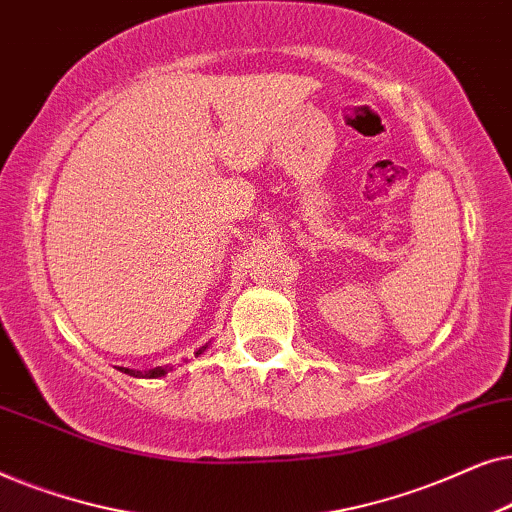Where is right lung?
<instances>
[{
  "instance_id": "right-lung-1",
  "label": "right lung",
  "mask_w": 512,
  "mask_h": 512,
  "mask_svg": "<svg viewBox=\"0 0 512 512\" xmlns=\"http://www.w3.org/2000/svg\"><path fill=\"white\" fill-rule=\"evenodd\" d=\"M205 349H207V345L205 347H200L198 349V352H195V354H202V352H205ZM123 370V373L125 375H132V377H149V380H153V377H163V375H167V373H170V368H153V370H144V373H142V370H130V368H121Z\"/></svg>"
}]
</instances>
